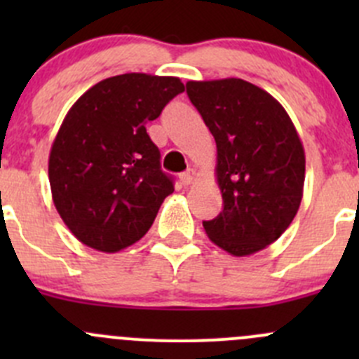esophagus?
<instances>
[{"instance_id": "1", "label": "esophagus", "mask_w": 359, "mask_h": 359, "mask_svg": "<svg viewBox=\"0 0 359 359\" xmlns=\"http://www.w3.org/2000/svg\"><path fill=\"white\" fill-rule=\"evenodd\" d=\"M196 177H198L196 170H194V168H187L186 172H184L182 175H180V180H182L184 186H191V184H193L194 180H196Z\"/></svg>"}]
</instances>
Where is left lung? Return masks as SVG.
Returning a JSON list of instances; mask_svg holds the SVG:
<instances>
[{
  "label": "left lung",
  "mask_w": 359,
  "mask_h": 359,
  "mask_svg": "<svg viewBox=\"0 0 359 359\" xmlns=\"http://www.w3.org/2000/svg\"><path fill=\"white\" fill-rule=\"evenodd\" d=\"M187 95L217 144L215 177L224 208L203 222L234 257L274 243L299 212L306 154L285 107L240 78L187 81Z\"/></svg>",
  "instance_id": "left-lung-1"
}]
</instances>
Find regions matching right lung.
<instances>
[{
	"mask_svg": "<svg viewBox=\"0 0 359 359\" xmlns=\"http://www.w3.org/2000/svg\"><path fill=\"white\" fill-rule=\"evenodd\" d=\"M182 92L173 76L126 72L93 85L67 111L48 179L60 219L83 245L114 253L153 226L173 180L146 125Z\"/></svg>",
	"mask_w": 359,
	"mask_h": 359,
	"instance_id": "right-lung-1",
	"label": "right lung"
}]
</instances>
